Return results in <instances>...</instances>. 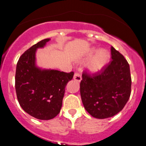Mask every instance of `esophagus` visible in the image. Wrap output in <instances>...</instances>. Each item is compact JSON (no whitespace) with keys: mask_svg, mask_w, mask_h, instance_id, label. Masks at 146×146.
<instances>
[{"mask_svg":"<svg viewBox=\"0 0 146 146\" xmlns=\"http://www.w3.org/2000/svg\"><path fill=\"white\" fill-rule=\"evenodd\" d=\"M73 79H74L75 80H76V81L80 82L82 80L81 75H80L79 73H78V72H76V73H75L74 76H73Z\"/></svg>","mask_w":146,"mask_h":146,"instance_id":"obj_1","label":"esophagus"}]
</instances>
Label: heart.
<instances>
[{
    "label": "heart",
    "instance_id": "b5f03b06",
    "mask_svg": "<svg viewBox=\"0 0 146 146\" xmlns=\"http://www.w3.org/2000/svg\"><path fill=\"white\" fill-rule=\"evenodd\" d=\"M90 58L87 67L90 73H95L100 71L107 64L110 58L108 51L101 49L97 51L95 48H92L88 58Z\"/></svg>",
    "mask_w": 146,
    "mask_h": 146
}]
</instances>
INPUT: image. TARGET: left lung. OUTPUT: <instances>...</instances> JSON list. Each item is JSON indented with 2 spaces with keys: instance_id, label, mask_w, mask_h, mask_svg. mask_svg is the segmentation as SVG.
<instances>
[{
  "instance_id": "1",
  "label": "left lung",
  "mask_w": 146,
  "mask_h": 146,
  "mask_svg": "<svg viewBox=\"0 0 146 146\" xmlns=\"http://www.w3.org/2000/svg\"><path fill=\"white\" fill-rule=\"evenodd\" d=\"M111 61L98 73L85 71L80 82L82 101L86 111L98 119L113 117L126 104L131 93L130 66L111 46Z\"/></svg>"
}]
</instances>
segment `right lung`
I'll list each match as a JSON object with an SVG mask.
<instances>
[{"label": "right lung", "instance_id": "obj_1", "mask_svg": "<svg viewBox=\"0 0 146 146\" xmlns=\"http://www.w3.org/2000/svg\"><path fill=\"white\" fill-rule=\"evenodd\" d=\"M50 40H42L23 53L16 65L15 88L20 105L35 118L48 120L60 113L65 87L74 73L42 70L36 66V51Z\"/></svg>", "mask_w": 146, "mask_h": 146}]
</instances>
